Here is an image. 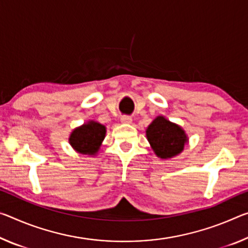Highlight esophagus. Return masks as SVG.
Masks as SVG:
<instances>
[{
    "label": "esophagus",
    "mask_w": 248,
    "mask_h": 248,
    "mask_svg": "<svg viewBox=\"0 0 248 248\" xmlns=\"http://www.w3.org/2000/svg\"><path fill=\"white\" fill-rule=\"evenodd\" d=\"M120 121L123 124H131L132 118L130 116H123L120 118Z\"/></svg>",
    "instance_id": "1"
}]
</instances>
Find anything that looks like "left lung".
Returning a JSON list of instances; mask_svg holds the SVG:
<instances>
[{"mask_svg":"<svg viewBox=\"0 0 248 248\" xmlns=\"http://www.w3.org/2000/svg\"><path fill=\"white\" fill-rule=\"evenodd\" d=\"M147 138L153 151L161 159L172 158L179 155L187 140L181 127L161 116L155 118L148 127Z\"/></svg>","mask_w":248,"mask_h":248,"instance_id":"left-lung-1","label":"left lung"}]
</instances>
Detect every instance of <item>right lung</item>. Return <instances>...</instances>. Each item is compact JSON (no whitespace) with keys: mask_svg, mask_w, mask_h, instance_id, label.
I'll list each match as a JSON object with an SVG mask.
<instances>
[{"mask_svg":"<svg viewBox=\"0 0 248 248\" xmlns=\"http://www.w3.org/2000/svg\"><path fill=\"white\" fill-rule=\"evenodd\" d=\"M105 133V125L89 121L88 124L75 129L70 135L69 142L75 150L82 155H93L99 149Z\"/></svg>","mask_w":248,"mask_h":248,"instance_id":"right-lung-1","label":"right lung"}]
</instances>
